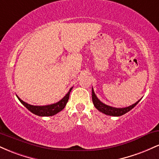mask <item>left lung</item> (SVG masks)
I'll return each instance as SVG.
<instances>
[{"mask_svg": "<svg viewBox=\"0 0 159 159\" xmlns=\"http://www.w3.org/2000/svg\"><path fill=\"white\" fill-rule=\"evenodd\" d=\"M92 99L93 102L94 106L96 107V108L100 111V112L103 113V114L109 115V116H122V115L126 114L127 112H129V111H131L133 107L136 106V105L140 101L138 100L137 102H135L133 105H130L129 107H120V108H117V107H114L109 106V105H105L103 102H102L99 99L97 98V96L95 94L93 89L92 88Z\"/></svg>", "mask_w": 159, "mask_h": 159, "instance_id": "1", "label": "left lung"}]
</instances>
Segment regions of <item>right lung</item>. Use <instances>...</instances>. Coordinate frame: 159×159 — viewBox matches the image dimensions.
Segmentation results:
<instances>
[{"instance_id":"add662e5","label":"right lung","mask_w":159,"mask_h":159,"mask_svg":"<svg viewBox=\"0 0 159 159\" xmlns=\"http://www.w3.org/2000/svg\"><path fill=\"white\" fill-rule=\"evenodd\" d=\"M72 89V87L70 88V90H69V92L67 93L66 95L61 100H60L59 102H57L54 104H52V105H44V106H36V105H29V104L22 101L18 96H16L19 98L20 102L27 109H28L30 112H32L33 114L40 116H49L57 114L58 112H60V111H61L63 108H64L67 102H68L69 100V94H70Z\"/></svg>"}]
</instances>
